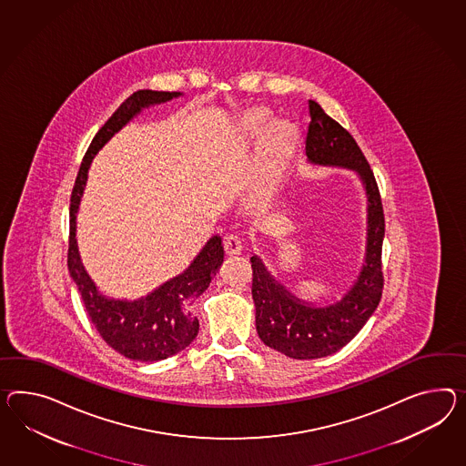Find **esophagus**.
<instances>
[{
	"instance_id": "1",
	"label": "esophagus",
	"mask_w": 466,
	"mask_h": 466,
	"mask_svg": "<svg viewBox=\"0 0 466 466\" xmlns=\"http://www.w3.org/2000/svg\"><path fill=\"white\" fill-rule=\"evenodd\" d=\"M243 250V243L237 235H229L225 238V251L228 255H239Z\"/></svg>"
}]
</instances>
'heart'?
<instances>
[{
	"label": "heart",
	"instance_id": "b5f03b06",
	"mask_svg": "<svg viewBox=\"0 0 466 466\" xmlns=\"http://www.w3.org/2000/svg\"><path fill=\"white\" fill-rule=\"evenodd\" d=\"M270 121V115L265 109H255L245 118V127L248 132H262L267 123ZM294 144V128L286 121H275L268 125L262 135L260 152H258V191H267L275 179L279 177L280 170L286 164L287 157Z\"/></svg>",
	"mask_w": 466,
	"mask_h": 466
}]
</instances>
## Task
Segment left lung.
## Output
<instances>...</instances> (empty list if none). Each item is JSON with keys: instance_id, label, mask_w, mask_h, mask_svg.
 <instances>
[{"instance_id": "obj_1", "label": "left lung", "mask_w": 466, "mask_h": 466, "mask_svg": "<svg viewBox=\"0 0 466 466\" xmlns=\"http://www.w3.org/2000/svg\"><path fill=\"white\" fill-rule=\"evenodd\" d=\"M306 160L318 167L355 172L367 199L365 257L357 279L341 298L312 302L277 280L258 255H251L257 333L265 345L289 359L329 357L348 345L370 319L382 298V201L367 158L345 128L309 99Z\"/></svg>"}]
</instances>
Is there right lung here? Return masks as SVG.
Instances as JSON below:
<instances>
[{"label": "right lung", "mask_w": 466, "mask_h": 466, "mask_svg": "<svg viewBox=\"0 0 466 466\" xmlns=\"http://www.w3.org/2000/svg\"><path fill=\"white\" fill-rule=\"evenodd\" d=\"M182 96L179 91L142 89L133 93L113 116L96 133L79 168L71 198V237L67 267L72 280L83 298L87 316L97 333L127 359L135 361H160L177 355L196 339L199 321L191 312L194 299L199 298L211 284V279L223 263L225 250L219 235H213L192 258L184 272L166 280L152 292L138 299H115L105 296L84 267L77 247V211L83 199L87 170L96 154L138 116L144 109L167 103Z\"/></svg>", "instance_id": "add662e5"}]
</instances>
